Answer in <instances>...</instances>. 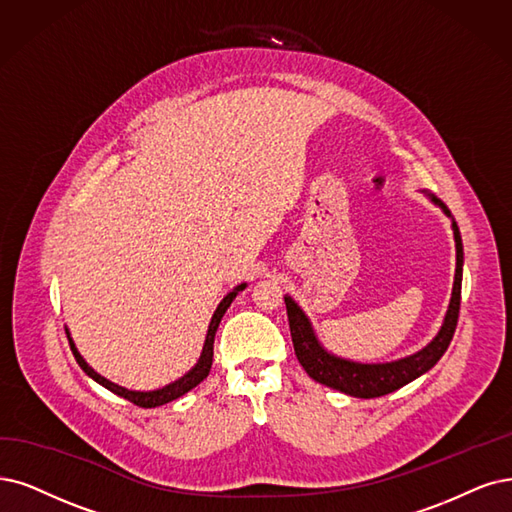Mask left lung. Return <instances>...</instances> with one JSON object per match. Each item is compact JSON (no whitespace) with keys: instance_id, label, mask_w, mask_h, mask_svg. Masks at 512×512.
<instances>
[{"instance_id":"1","label":"left lung","mask_w":512,"mask_h":512,"mask_svg":"<svg viewBox=\"0 0 512 512\" xmlns=\"http://www.w3.org/2000/svg\"><path fill=\"white\" fill-rule=\"evenodd\" d=\"M432 200L437 202L447 215H451L449 208L439 198H432ZM453 238H456V280H453V293H451L445 323L439 335L434 337L424 350H420L413 356L401 358V361L384 363V365H361V363H350V361H342V358L337 356H331L316 342L306 314L299 310V306L291 297H285L297 361L306 369V373L312 377V380L325 384L329 388H335L339 392H346L350 396H358V399H375V396H384L403 388L405 384L413 382L415 377H420L422 373H426L428 369L437 365V361L451 344V337L456 333L458 316H460L464 251H462V238H460L456 221H453Z\"/></svg>"}]
</instances>
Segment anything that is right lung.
Wrapping results in <instances>:
<instances>
[{
	"label": "right lung",
	"instance_id": "1",
	"mask_svg": "<svg viewBox=\"0 0 512 512\" xmlns=\"http://www.w3.org/2000/svg\"><path fill=\"white\" fill-rule=\"evenodd\" d=\"M246 285H238L232 293H227L225 297H223V301L221 304L217 306V310H215V314H213V320H211V325H208V333H206V342H204V348H202V354H200V361H198V365L189 371V373H185L181 380H177L175 384H168L166 388H162V390H154V392H135V390H126V388H122V386H118V384H113V382H109V380H105L103 375H99L97 371H94L92 367H88V363L84 361L82 358V354L78 352V348H75V344L71 342V337H69V346H71V352H73V356H75V361H78V365L92 377L94 382H99L101 386H105L107 390H111L113 394H118V396H122V399H126V401H130L132 405H137V407H143V409H151V407H160V405H166V403H170V401H175V399H179V396H183L187 390H192V388H196L204 377L208 375V371H211V365H213V344H215V333H217V327H219V323H221V318H223V314H225V310L230 308V304L234 301V297L238 295V291H242Z\"/></svg>",
	"mask_w": 512,
	"mask_h": 512
}]
</instances>
